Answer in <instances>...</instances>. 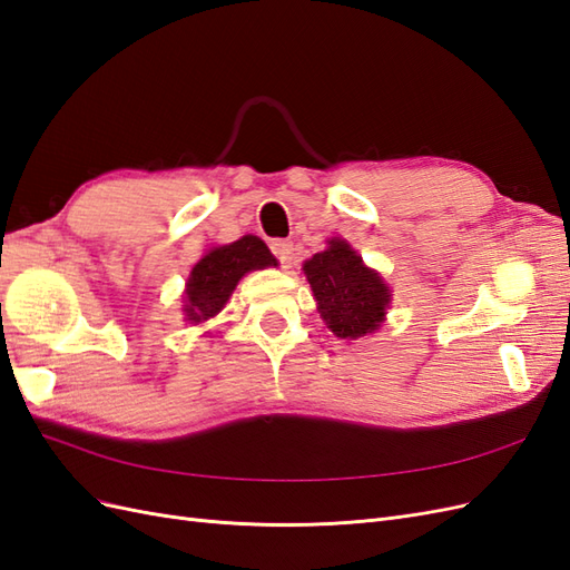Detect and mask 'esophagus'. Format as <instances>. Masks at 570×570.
Listing matches in <instances>:
<instances>
[{
	"label": "esophagus",
	"instance_id": "34e87169",
	"mask_svg": "<svg viewBox=\"0 0 570 570\" xmlns=\"http://www.w3.org/2000/svg\"><path fill=\"white\" fill-rule=\"evenodd\" d=\"M271 252L278 258L283 268H287L292 264V258H295V245H292L289 239H275V243H271Z\"/></svg>",
	"mask_w": 570,
	"mask_h": 570
}]
</instances>
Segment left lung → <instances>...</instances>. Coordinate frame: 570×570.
Returning a JSON list of instances; mask_svg holds the SVG:
<instances>
[{"label": "left lung", "mask_w": 570, "mask_h": 570, "mask_svg": "<svg viewBox=\"0 0 570 570\" xmlns=\"http://www.w3.org/2000/svg\"><path fill=\"white\" fill-rule=\"evenodd\" d=\"M304 273L321 318L337 337H364L383 323L390 289L344 239H331V247L308 258Z\"/></svg>", "instance_id": "left-lung-1"}]
</instances>
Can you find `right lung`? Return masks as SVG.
<instances>
[{"mask_svg":"<svg viewBox=\"0 0 570 570\" xmlns=\"http://www.w3.org/2000/svg\"><path fill=\"white\" fill-rule=\"evenodd\" d=\"M275 264L273 254L262 239L254 235H245L233 245L214 247L209 254H204L197 266L189 273L187 292H185V314L187 321L204 323L216 316L228 297L237 281L245 273L266 268Z\"/></svg>","mask_w":570,"mask_h":570,"instance_id":"obj_1","label":"right lung"}]
</instances>
